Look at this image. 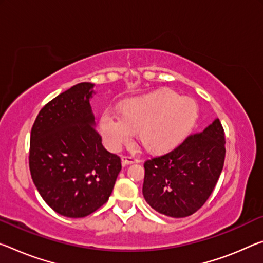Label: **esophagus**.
I'll return each mask as SVG.
<instances>
[{
    "mask_svg": "<svg viewBox=\"0 0 263 263\" xmlns=\"http://www.w3.org/2000/svg\"><path fill=\"white\" fill-rule=\"evenodd\" d=\"M137 162H139L138 159H136V158H132V157H123L122 158V164L125 165H131V164H137Z\"/></svg>",
    "mask_w": 263,
    "mask_h": 263,
    "instance_id": "1",
    "label": "esophagus"
}]
</instances>
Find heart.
Wrapping results in <instances>:
<instances>
[{
  "mask_svg": "<svg viewBox=\"0 0 263 263\" xmlns=\"http://www.w3.org/2000/svg\"><path fill=\"white\" fill-rule=\"evenodd\" d=\"M198 119V105L190 97H179L170 90L130 98L122 115L104 112L99 122L104 143L118 151L128 143L135 131L146 151L161 153L178 146Z\"/></svg>",
  "mask_w": 263,
  "mask_h": 263,
  "instance_id": "1",
  "label": "heart"
}]
</instances>
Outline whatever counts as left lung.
<instances>
[{
	"mask_svg": "<svg viewBox=\"0 0 263 263\" xmlns=\"http://www.w3.org/2000/svg\"><path fill=\"white\" fill-rule=\"evenodd\" d=\"M224 133L216 118L173 151L145 161L143 195L153 210L171 218L195 213L213 192L223 167Z\"/></svg>",
	"mask_w": 263,
	"mask_h": 263,
	"instance_id": "1",
	"label": "left lung"
}]
</instances>
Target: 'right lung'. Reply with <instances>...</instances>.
I'll return each mask as SVG.
<instances>
[{"label": "right lung", "instance_id": "add662e5", "mask_svg": "<svg viewBox=\"0 0 263 263\" xmlns=\"http://www.w3.org/2000/svg\"><path fill=\"white\" fill-rule=\"evenodd\" d=\"M92 83H79L50 101L31 128L29 167L48 206L84 218L103 206L122 170L120 158L102 145L90 101Z\"/></svg>", "mask_w": 263, "mask_h": 263}]
</instances>
